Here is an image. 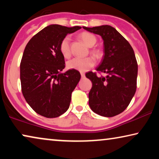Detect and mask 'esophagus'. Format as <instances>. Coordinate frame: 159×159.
Here are the masks:
<instances>
[{
  "instance_id": "34e87169",
  "label": "esophagus",
  "mask_w": 159,
  "mask_h": 159,
  "mask_svg": "<svg viewBox=\"0 0 159 159\" xmlns=\"http://www.w3.org/2000/svg\"><path fill=\"white\" fill-rule=\"evenodd\" d=\"M81 77H82V78H84V77H85V75H84V73L81 72Z\"/></svg>"
}]
</instances>
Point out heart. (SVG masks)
I'll use <instances>...</instances> for the list:
<instances>
[{
    "label": "heart",
    "instance_id": "obj_1",
    "mask_svg": "<svg viewBox=\"0 0 159 159\" xmlns=\"http://www.w3.org/2000/svg\"><path fill=\"white\" fill-rule=\"evenodd\" d=\"M80 38L85 44L89 47H92L95 44L97 39L94 34L89 32H82L80 34ZM59 50L61 55L64 58H68L71 56V38L69 36H66L61 40L59 45ZM92 53L95 56H98L101 53L99 50H92ZM95 65V60L92 57L86 58H74L67 62V68L69 69H74L81 72L88 71V69Z\"/></svg>",
    "mask_w": 159,
    "mask_h": 159
}]
</instances>
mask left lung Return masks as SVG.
Returning <instances> with one entry per match:
<instances>
[{"mask_svg": "<svg viewBox=\"0 0 159 159\" xmlns=\"http://www.w3.org/2000/svg\"><path fill=\"white\" fill-rule=\"evenodd\" d=\"M84 30L99 34L104 43V56L96 70L107 73L98 77L89 71L85 76L91 80L89 105L96 114L106 117L116 116L125 111L132 101L137 88L138 63L129 42L109 25Z\"/></svg>", "mask_w": 159, "mask_h": 159, "instance_id": "left-lung-1", "label": "left lung"}]
</instances>
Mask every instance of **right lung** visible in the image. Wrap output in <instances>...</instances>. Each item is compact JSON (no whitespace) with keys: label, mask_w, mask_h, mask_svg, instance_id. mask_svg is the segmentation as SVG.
Here are the masks:
<instances>
[{"label":"right lung","mask_w":159,"mask_h":159,"mask_svg":"<svg viewBox=\"0 0 159 159\" xmlns=\"http://www.w3.org/2000/svg\"><path fill=\"white\" fill-rule=\"evenodd\" d=\"M81 29L52 25L45 27L30 39L20 63L21 92L26 101L37 114L55 118L68 110L71 93L81 75L65 67L64 57L59 45L69 33Z\"/></svg>","instance_id":"1"}]
</instances>
